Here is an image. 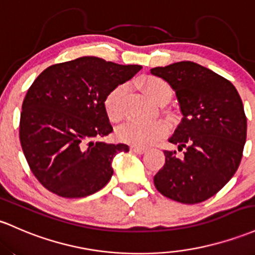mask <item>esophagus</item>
Segmentation results:
<instances>
[{
    "mask_svg": "<svg viewBox=\"0 0 255 255\" xmlns=\"http://www.w3.org/2000/svg\"><path fill=\"white\" fill-rule=\"evenodd\" d=\"M130 150L133 151V152H136V153H142L146 151V149L145 147H141V146H132L130 147Z\"/></svg>",
    "mask_w": 255,
    "mask_h": 255,
    "instance_id": "34e87169",
    "label": "esophagus"
}]
</instances>
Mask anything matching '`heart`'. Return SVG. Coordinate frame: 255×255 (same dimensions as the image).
Wrapping results in <instances>:
<instances>
[{"label":"heart","instance_id":"1","mask_svg":"<svg viewBox=\"0 0 255 255\" xmlns=\"http://www.w3.org/2000/svg\"><path fill=\"white\" fill-rule=\"evenodd\" d=\"M142 88L153 102L164 104L172 97V89L168 83L159 77L150 76L141 81ZM129 87L127 83L115 86L104 99V108L111 122L122 121L126 115V99H127ZM167 126L162 121L139 122L132 121L126 123L119 129V138L121 140L136 145V146H149L166 133Z\"/></svg>","mask_w":255,"mask_h":255}]
</instances>
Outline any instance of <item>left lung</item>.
Wrapping results in <instances>:
<instances>
[{"instance_id": "obj_1", "label": "left lung", "mask_w": 255, "mask_h": 255, "mask_svg": "<svg viewBox=\"0 0 255 255\" xmlns=\"http://www.w3.org/2000/svg\"><path fill=\"white\" fill-rule=\"evenodd\" d=\"M174 89L180 123L169 138L177 151L164 150L166 163L153 177L158 192L177 202L208 200L234 177L247 138V117L229 80L192 61L151 69Z\"/></svg>"}]
</instances>
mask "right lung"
<instances>
[{
    "mask_svg": "<svg viewBox=\"0 0 255 255\" xmlns=\"http://www.w3.org/2000/svg\"><path fill=\"white\" fill-rule=\"evenodd\" d=\"M140 69L82 57L54 64L33 81L21 106L19 139L32 174L47 190L78 198L109 183L114 157L129 147L100 140L114 130L104 99Z\"/></svg>",
    "mask_w": 255,
    "mask_h": 255,
    "instance_id": "right-lung-1",
    "label": "right lung"
}]
</instances>
